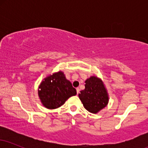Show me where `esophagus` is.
I'll return each instance as SVG.
<instances>
[{
  "instance_id": "esophagus-1",
  "label": "esophagus",
  "mask_w": 148,
  "mask_h": 148,
  "mask_svg": "<svg viewBox=\"0 0 148 148\" xmlns=\"http://www.w3.org/2000/svg\"><path fill=\"white\" fill-rule=\"evenodd\" d=\"M79 91H80V89H79V88H76V93H77V95L79 94Z\"/></svg>"
}]
</instances>
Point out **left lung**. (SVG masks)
Segmentation results:
<instances>
[{
    "label": "left lung",
    "mask_w": 148,
    "mask_h": 148,
    "mask_svg": "<svg viewBox=\"0 0 148 148\" xmlns=\"http://www.w3.org/2000/svg\"><path fill=\"white\" fill-rule=\"evenodd\" d=\"M85 89L79 93V99L87 111L97 113L107 106L108 95L102 80L92 76L85 81Z\"/></svg>",
    "instance_id": "left-lung-1"
}]
</instances>
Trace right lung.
<instances>
[{"instance_id":"right-lung-1","label":"right lung","mask_w":148,"mask_h":148,"mask_svg":"<svg viewBox=\"0 0 148 148\" xmlns=\"http://www.w3.org/2000/svg\"><path fill=\"white\" fill-rule=\"evenodd\" d=\"M76 95V90L61 71L44 79L39 86L38 95L43 106L54 109L63 105L70 97Z\"/></svg>"}]
</instances>
